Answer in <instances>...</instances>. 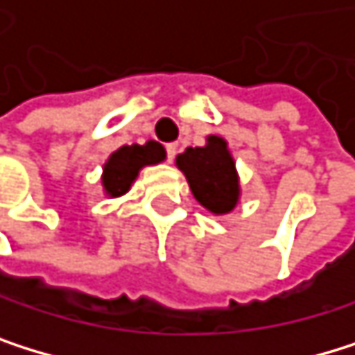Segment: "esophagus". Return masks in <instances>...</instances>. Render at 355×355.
<instances>
[{"label":"esophagus","instance_id":"obj_1","mask_svg":"<svg viewBox=\"0 0 355 355\" xmlns=\"http://www.w3.org/2000/svg\"><path fill=\"white\" fill-rule=\"evenodd\" d=\"M165 150H167V161L171 163L173 158H175V154H178V144H167Z\"/></svg>","mask_w":355,"mask_h":355}]
</instances>
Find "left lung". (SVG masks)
<instances>
[{
    "mask_svg": "<svg viewBox=\"0 0 355 355\" xmlns=\"http://www.w3.org/2000/svg\"><path fill=\"white\" fill-rule=\"evenodd\" d=\"M178 169L186 175L188 186L207 211L230 214L239 203V175L226 139L209 135L203 148H186L175 158Z\"/></svg>",
    "mask_w": 355,
    "mask_h": 355,
    "instance_id": "8db88e82",
    "label": "left lung"
}]
</instances>
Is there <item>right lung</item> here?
I'll list each match as a JSON object with an SVG mask.
<instances>
[{
  "instance_id": "right-lung-1",
  "label": "right lung",
  "mask_w": 355,
  "mask_h": 355,
  "mask_svg": "<svg viewBox=\"0 0 355 355\" xmlns=\"http://www.w3.org/2000/svg\"><path fill=\"white\" fill-rule=\"evenodd\" d=\"M165 148L158 141H148L144 146H122L118 148L103 165L101 184L107 197H122L127 194L135 178L139 175V169L148 165H158L165 161Z\"/></svg>"
}]
</instances>
